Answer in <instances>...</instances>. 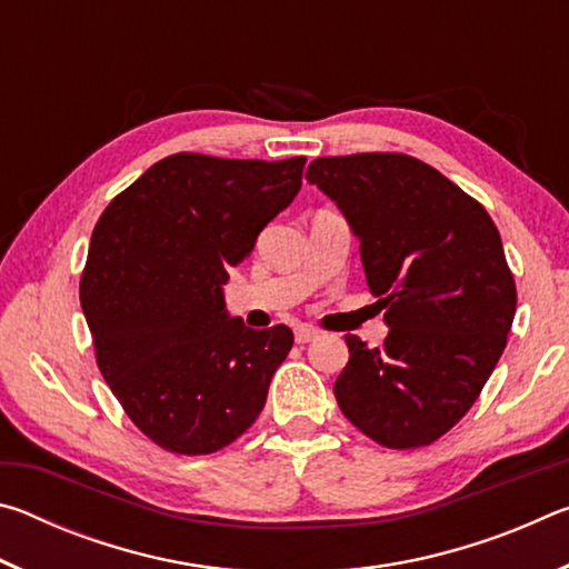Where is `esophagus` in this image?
I'll list each match as a JSON object with an SVG mask.
<instances>
[{
  "label": "esophagus",
  "mask_w": 569,
  "mask_h": 569,
  "mask_svg": "<svg viewBox=\"0 0 569 569\" xmlns=\"http://www.w3.org/2000/svg\"><path fill=\"white\" fill-rule=\"evenodd\" d=\"M293 336H296V341H298V343H308V341H313L316 336H319V331L311 329V326H296Z\"/></svg>",
  "instance_id": "1"
}]
</instances>
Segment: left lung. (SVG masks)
Returning <instances> with one entry per match:
<instances>
[{"instance_id": "1", "label": "left lung", "mask_w": 569, "mask_h": 569, "mask_svg": "<svg viewBox=\"0 0 569 569\" xmlns=\"http://www.w3.org/2000/svg\"><path fill=\"white\" fill-rule=\"evenodd\" d=\"M306 178L359 238L389 326L381 349L346 336L336 401L383 447L431 445L477 401L512 329L517 288L499 230L459 186L399 152L319 158Z\"/></svg>"}]
</instances>
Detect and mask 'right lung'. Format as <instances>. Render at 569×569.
Wrapping results in <instances>:
<instances>
[{
  "instance_id": "add662e5",
  "label": "right lung",
  "mask_w": 569,
  "mask_h": 569,
  "mask_svg": "<svg viewBox=\"0 0 569 569\" xmlns=\"http://www.w3.org/2000/svg\"><path fill=\"white\" fill-rule=\"evenodd\" d=\"M306 158L178 152L104 208L80 303L104 381L134 427L176 455H210L261 413L293 333L228 313V271L301 190Z\"/></svg>"
}]
</instances>
